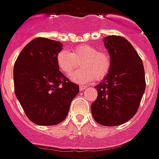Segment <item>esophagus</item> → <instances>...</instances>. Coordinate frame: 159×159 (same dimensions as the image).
Segmentation results:
<instances>
[{
	"instance_id": "1",
	"label": "esophagus",
	"mask_w": 159,
	"mask_h": 159,
	"mask_svg": "<svg viewBox=\"0 0 159 159\" xmlns=\"http://www.w3.org/2000/svg\"><path fill=\"white\" fill-rule=\"evenodd\" d=\"M86 88V86H79V90L80 91H83V90H85V89Z\"/></svg>"
}]
</instances>
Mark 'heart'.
Here are the masks:
<instances>
[{
    "instance_id": "1",
    "label": "heart",
    "mask_w": 159,
    "mask_h": 159,
    "mask_svg": "<svg viewBox=\"0 0 159 159\" xmlns=\"http://www.w3.org/2000/svg\"><path fill=\"white\" fill-rule=\"evenodd\" d=\"M58 68L63 74L69 77L81 63L82 68L72 76V80L77 83H86L94 80L101 81L110 72L112 59L106 51L97 50L96 47L82 44L69 52L60 50L56 55Z\"/></svg>"
}]
</instances>
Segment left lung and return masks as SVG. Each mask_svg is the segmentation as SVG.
I'll return each mask as SVG.
<instances>
[{
    "label": "left lung",
    "instance_id": "obj_1",
    "mask_svg": "<svg viewBox=\"0 0 159 159\" xmlns=\"http://www.w3.org/2000/svg\"><path fill=\"white\" fill-rule=\"evenodd\" d=\"M104 41L112 67L104 81L95 86L98 95L91 109L99 124L114 126L135 116L146 83L142 60L132 45L115 35L106 37Z\"/></svg>",
    "mask_w": 159,
    "mask_h": 159
}]
</instances>
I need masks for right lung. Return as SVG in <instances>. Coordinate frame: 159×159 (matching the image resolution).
Returning <instances> with one entry per match:
<instances>
[{
	"label": "right lung",
	"instance_id": "1",
	"mask_svg": "<svg viewBox=\"0 0 159 159\" xmlns=\"http://www.w3.org/2000/svg\"><path fill=\"white\" fill-rule=\"evenodd\" d=\"M62 43L37 37L26 45L14 66V85L26 116L33 123L53 126L67 117L79 86L59 71L56 55Z\"/></svg>",
	"mask_w": 159,
	"mask_h": 159
}]
</instances>
